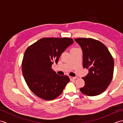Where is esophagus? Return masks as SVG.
I'll use <instances>...</instances> for the list:
<instances>
[{
  "label": "esophagus",
  "instance_id": "1",
  "mask_svg": "<svg viewBox=\"0 0 123 123\" xmlns=\"http://www.w3.org/2000/svg\"><path fill=\"white\" fill-rule=\"evenodd\" d=\"M70 79L71 80H74L77 79V77H70Z\"/></svg>",
  "mask_w": 123,
  "mask_h": 123
}]
</instances>
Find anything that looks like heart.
Here are the masks:
<instances>
[{
  "instance_id": "obj_1",
  "label": "heart",
  "mask_w": 123,
  "mask_h": 123,
  "mask_svg": "<svg viewBox=\"0 0 123 123\" xmlns=\"http://www.w3.org/2000/svg\"><path fill=\"white\" fill-rule=\"evenodd\" d=\"M75 49V48H73V49Z\"/></svg>"
}]
</instances>
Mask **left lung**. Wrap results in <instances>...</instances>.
<instances>
[{"instance_id": "1", "label": "left lung", "mask_w": 123, "mask_h": 123, "mask_svg": "<svg viewBox=\"0 0 123 123\" xmlns=\"http://www.w3.org/2000/svg\"><path fill=\"white\" fill-rule=\"evenodd\" d=\"M75 41L83 52V67L89 73L82 78L85 86L80 88L89 96L100 95L111 82L113 77L114 61L107 48L100 41L91 38H78Z\"/></svg>"}]
</instances>
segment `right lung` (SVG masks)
Segmentation results:
<instances>
[{"mask_svg":"<svg viewBox=\"0 0 123 123\" xmlns=\"http://www.w3.org/2000/svg\"><path fill=\"white\" fill-rule=\"evenodd\" d=\"M73 43L71 38L44 37L26 49L22 73L28 87L35 95L51 100L62 93L70 79L56 74L52 65L57 63L61 54Z\"/></svg>","mask_w":123,"mask_h":123,"instance_id":"add662e5","label":"right lung"}]
</instances>
